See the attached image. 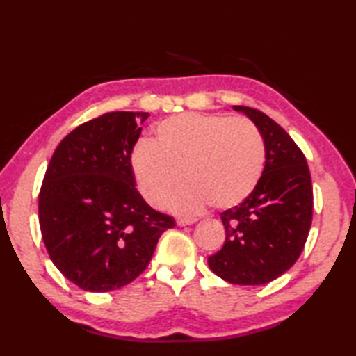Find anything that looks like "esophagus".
Wrapping results in <instances>:
<instances>
[{
  "label": "esophagus",
  "instance_id": "obj_1",
  "mask_svg": "<svg viewBox=\"0 0 356 356\" xmlns=\"http://www.w3.org/2000/svg\"><path fill=\"white\" fill-rule=\"evenodd\" d=\"M176 222H177L179 226H186V225H193V223L195 222V218H184V217H179Z\"/></svg>",
  "mask_w": 356,
  "mask_h": 356
}]
</instances>
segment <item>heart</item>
I'll list each match as a JSON object with an SVG mask.
<instances>
[{
    "label": "heart",
    "mask_w": 356,
    "mask_h": 356,
    "mask_svg": "<svg viewBox=\"0 0 356 356\" xmlns=\"http://www.w3.org/2000/svg\"><path fill=\"white\" fill-rule=\"evenodd\" d=\"M131 170L151 207L163 208L184 180L171 208L195 213L237 207L259 185L266 145L254 122L222 115L185 113L162 120L154 143L140 140L131 151Z\"/></svg>",
    "instance_id": "1"
}]
</instances>
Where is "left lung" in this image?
<instances>
[{
  "instance_id": "1",
  "label": "left lung",
  "mask_w": 356,
  "mask_h": 356,
  "mask_svg": "<svg viewBox=\"0 0 356 356\" xmlns=\"http://www.w3.org/2000/svg\"><path fill=\"white\" fill-rule=\"evenodd\" d=\"M259 128L266 163L252 194L220 214L225 245L208 259L211 270L232 284H264L298 260L314 213L311 171L303 151L263 111L234 105Z\"/></svg>"
}]
</instances>
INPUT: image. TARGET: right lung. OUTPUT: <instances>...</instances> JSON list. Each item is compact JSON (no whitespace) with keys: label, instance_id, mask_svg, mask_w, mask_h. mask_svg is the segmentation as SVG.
Masks as SVG:
<instances>
[{"label":"right lung","instance_id":"right-lung-1","mask_svg":"<svg viewBox=\"0 0 356 356\" xmlns=\"http://www.w3.org/2000/svg\"><path fill=\"white\" fill-rule=\"evenodd\" d=\"M148 113L110 111L59 142L38 197L45 249L53 264L90 292L119 289L147 269L174 218L136 190L131 151Z\"/></svg>","mask_w":356,"mask_h":356}]
</instances>
